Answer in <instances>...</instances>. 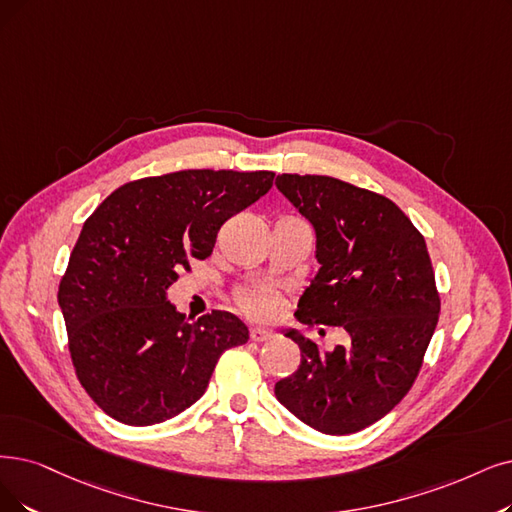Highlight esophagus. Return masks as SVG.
I'll return each mask as SVG.
<instances>
[{"label":"esophagus","mask_w":512,"mask_h":512,"mask_svg":"<svg viewBox=\"0 0 512 512\" xmlns=\"http://www.w3.org/2000/svg\"><path fill=\"white\" fill-rule=\"evenodd\" d=\"M273 336H275V332H271V330H264V327H252V330H250V338H252L254 342L271 340Z\"/></svg>","instance_id":"esophagus-1"}]
</instances>
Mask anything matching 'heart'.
<instances>
[{"label":"heart","mask_w":512,"mask_h":512,"mask_svg":"<svg viewBox=\"0 0 512 512\" xmlns=\"http://www.w3.org/2000/svg\"><path fill=\"white\" fill-rule=\"evenodd\" d=\"M243 311L258 319H271L281 311V298L273 292H245L239 298Z\"/></svg>","instance_id":"b5f03b06"}]
</instances>
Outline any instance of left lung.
<instances>
[{
  "instance_id": "obj_1",
  "label": "left lung",
  "mask_w": 512,
  "mask_h": 512,
  "mask_svg": "<svg viewBox=\"0 0 512 512\" xmlns=\"http://www.w3.org/2000/svg\"><path fill=\"white\" fill-rule=\"evenodd\" d=\"M277 189L313 224L321 264L298 302L306 325L349 336L321 351L298 330V370L275 384L279 403L325 435L378 422L410 391L439 319L424 237L391 199L332 176L279 174Z\"/></svg>"
}]
</instances>
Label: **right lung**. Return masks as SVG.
I'll return each mask as SVG.
<instances>
[{"mask_svg":"<svg viewBox=\"0 0 512 512\" xmlns=\"http://www.w3.org/2000/svg\"><path fill=\"white\" fill-rule=\"evenodd\" d=\"M273 172L182 170L113 191L84 229L60 279L75 374L102 412L149 426L185 412L218 357L250 338L224 311L197 321L168 302L178 271L208 258L224 220L273 187Z\"/></svg>","mask_w":512,"mask_h":512,"instance_id":"add662e5","label":"right lung"}]
</instances>
